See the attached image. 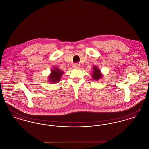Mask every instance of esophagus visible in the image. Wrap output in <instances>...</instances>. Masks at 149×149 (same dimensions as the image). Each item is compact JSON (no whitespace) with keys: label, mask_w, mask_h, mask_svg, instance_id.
I'll list each match as a JSON object with an SVG mask.
<instances>
[{"label":"esophagus","mask_w":149,"mask_h":149,"mask_svg":"<svg viewBox=\"0 0 149 149\" xmlns=\"http://www.w3.org/2000/svg\"><path fill=\"white\" fill-rule=\"evenodd\" d=\"M80 65L78 64H73V65H72V68H74V69H79V68H80Z\"/></svg>","instance_id":"esophagus-1"}]
</instances>
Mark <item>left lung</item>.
<instances>
[{"label": "left lung", "instance_id": "obj_1", "mask_svg": "<svg viewBox=\"0 0 149 149\" xmlns=\"http://www.w3.org/2000/svg\"><path fill=\"white\" fill-rule=\"evenodd\" d=\"M92 78L95 80H98L102 78L103 75L101 74V71L97 66H94L93 68Z\"/></svg>", "mask_w": 149, "mask_h": 149}]
</instances>
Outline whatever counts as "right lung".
Wrapping results in <instances>:
<instances>
[{
	"label": "right lung",
	"mask_w": 149,
	"mask_h": 149,
	"mask_svg": "<svg viewBox=\"0 0 149 149\" xmlns=\"http://www.w3.org/2000/svg\"><path fill=\"white\" fill-rule=\"evenodd\" d=\"M63 73V71H61L58 68H54L49 76V81L52 83H57L60 81Z\"/></svg>",
	"instance_id": "right-lung-1"
}]
</instances>
